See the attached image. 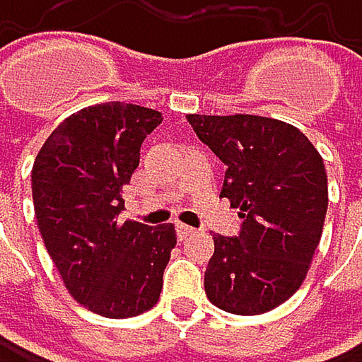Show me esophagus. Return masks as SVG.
<instances>
[{
	"instance_id": "34e87169",
	"label": "esophagus",
	"mask_w": 362,
	"mask_h": 362,
	"mask_svg": "<svg viewBox=\"0 0 362 362\" xmlns=\"http://www.w3.org/2000/svg\"><path fill=\"white\" fill-rule=\"evenodd\" d=\"M175 228H177L179 240H185V238H189V235H194V233H196V228H192V226H187V224H181V222H177V224H175Z\"/></svg>"
}]
</instances>
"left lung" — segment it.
<instances>
[{"mask_svg": "<svg viewBox=\"0 0 362 362\" xmlns=\"http://www.w3.org/2000/svg\"><path fill=\"white\" fill-rule=\"evenodd\" d=\"M187 122L224 161L220 196L244 218L238 238L214 235L207 298L235 315L272 311L300 289L317 250L328 209L324 159L276 118L189 114Z\"/></svg>", "mask_w": 362, "mask_h": 362, "instance_id": "1", "label": "left lung"}]
</instances>
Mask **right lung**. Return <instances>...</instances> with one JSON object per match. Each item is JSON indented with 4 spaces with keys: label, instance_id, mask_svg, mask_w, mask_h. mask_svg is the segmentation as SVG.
Returning a JSON list of instances; mask_svg holds the SVG:
<instances>
[{
    "label": "right lung",
    "instance_id": "1",
    "mask_svg": "<svg viewBox=\"0 0 362 362\" xmlns=\"http://www.w3.org/2000/svg\"><path fill=\"white\" fill-rule=\"evenodd\" d=\"M161 114L134 103H101L62 120L32 168L34 214L69 293L93 313L122 320L157 304L175 224L120 222L122 187L140 164Z\"/></svg>",
    "mask_w": 362,
    "mask_h": 362
}]
</instances>
